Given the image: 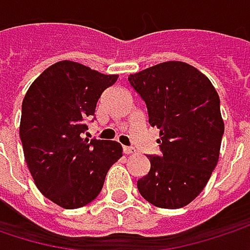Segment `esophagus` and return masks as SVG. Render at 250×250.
Wrapping results in <instances>:
<instances>
[{"label":"esophagus","mask_w":250,"mask_h":250,"mask_svg":"<svg viewBox=\"0 0 250 250\" xmlns=\"http://www.w3.org/2000/svg\"><path fill=\"white\" fill-rule=\"evenodd\" d=\"M123 153L125 154H136V148H133V147H123Z\"/></svg>","instance_id":"esophagus-1"}]
</instances>
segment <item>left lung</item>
I'll return each instance as SVG.
<instances>
[{"label": "left lung", "mask_w": 250, "mask_h": 250, "mask_svg": "<svg viewBox=\"0 0 250 250\" xmlns=\"http://www.w3.org/2000/svg\"><path fill=\"white\" fill-rule=\"evenodd\" d=\"M146 102L148 123L160 128L161 154L148 155L151 168L137 181L141 197L175 209L198 197L218 164L224 120L219 96L197 67L168 61L128 76Z\"/></svg>", "instance_id": "8db88e82"}]
</instances>
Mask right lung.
Listing matches in <instances>:
<instances>
[{"label": "right lung", "instance_id": "add662e5", "mask_svg": "<svg viewBox=\"0 0 250 250\" xmlns=\"http://www.w3.org/2000/svg\"><path fill=\"white\" fill-rule=\"evenodd\" d=\"M119 75H103L72 61L45 69L22 100L20 137L38 189L65 209L87 205L123 155L117 141L83 139L100 95Z\"/></svg>", "mask_w": 250, "mask_h": 250}]
</instances>
